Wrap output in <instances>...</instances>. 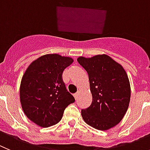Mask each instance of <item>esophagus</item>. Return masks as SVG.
Masks as SVG:
<instances>
[{
  "label": "esophagus",
  "mask_w": 150,
  "mask_h": 150,
  "mask_svg": "<svg viewBox=\"0 0 150 150\" xmlns=\"http://www.w3.org/2000/svg\"><path fill=\"white\" fill-rule=\"evenodd\" d=\"M78 93H75V94H74V97H75V99H77V98H78Z\"/></svg>",
  "instance_id": "34e87169"
}]
</instances>
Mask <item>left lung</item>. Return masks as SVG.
Masks as SVG:
<instances>
[{"instance_id": "left-lung-1", "label": "left lung", "mask_w": 150, "mask_h": 150, "mask_svg": "<svg viewBox=\"0 0 150 150\" xmlns=\"http://www.w3.org/2000/svg\"><path fill=\"white\" fill-rule=\"evenodd\" d=\"M78 63L87 71L93 101L82 109L83 120L98 130H108L122 120L130 102L131 89L128 75L120 64L106 54L86 58Z\"/></svg>"}]
</instances>
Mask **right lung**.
<instances>
[{
    "label": "right lung",
    "instance_id": "right-lung-1",
    "mask_svg": "<svg viewBox=\"0 0 150 150\" xmlns=\"http://www.w3.org/2000/svg\"><path fill=\"white\" fill-rule=\"evenodd\" d=\"M72 62L57 54L43 55L32 62L23 75L20 87L23 110L41 127L60 122L66 108L75 102L62 80L63 70Z\"/></svg>",
    "mask_w": 150,
    "mask_h": 150
}]
</instances>
